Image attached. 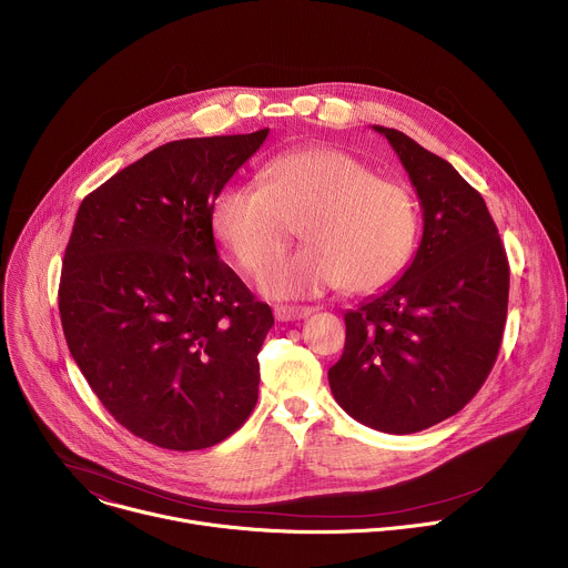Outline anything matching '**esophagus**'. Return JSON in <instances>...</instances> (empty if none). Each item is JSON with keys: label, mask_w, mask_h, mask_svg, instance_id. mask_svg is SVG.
<instances>
[{"label": "esophagus", "mask_w": 568, "mask_h": 568, "mask_svg": "<svg viewBox=\"0 0 568 568\" xmlns=\"http://www.w3.org/2000/svg\"><path fill=\"white\" fill-rule=\"evenodd\" d=\"M314 312V307L310 305H276L274 307V314L278 321H298V318H305Z\"/></svg>", "instance_id": "1"}]
</instances>
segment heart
Instances as JSON below:
<instances>
[{"label": "heart", "mask_w": 568, "mask_h": 568, "mask_svg": "<svg viewBox=\"0 0 568 568\" xmlns=\"http://www.w3.org/2000/svg\"><path fill=\"white\" fill-rule=\"evenodd\" d=\"M263 186H226L213 202L215 237L245 272H258L298 225L306 247L273 262L261 290L305 298L342 285L366 294L390 283L416 250L412 193L337 148H303L267 161Z\"/></svg>", "instance_id": "b5f03b06"}]
</instances>
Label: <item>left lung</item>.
I'll use <instances>...</instances> for the list:
<instances>
[{"instance_id":"8db88e82","label":"left lung","mask_w":568,"mask_h":568,"mask_svg":"<svg viewBox=\"0 0 568 568\" xmlns=\"http://www.w3.org/2000/svg\"><path fill=\"white\" fill-rule=\"evenodd\" d=\"M373 130L409 173L423 237L395 283L344 314L346 346L328 382L357 423L402 436L458 414L490 375L510 270L488 206L449 161L399 130Z\"/></svg>"}]
</instances>
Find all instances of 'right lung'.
Masks as SVG:
<instances>
[{
  "instance_id": "add662e5",
  "label": "right lung",
  "mask_w": 568,
  "mask_h": 568,
  "mask_svg": "<svg viewBox=\"0 0 568 568\" xmlns=\"http://www.w3.org/2000/svg\"><path fill=\"white\" fill-rule=\"evenodd\" d=\"M267 132L159 145L75 213L58 290L69 353L114 420L156 447L217 445L256 407L274 316L220 261L211 209Z\"/></svg>"
}]
</instances>
